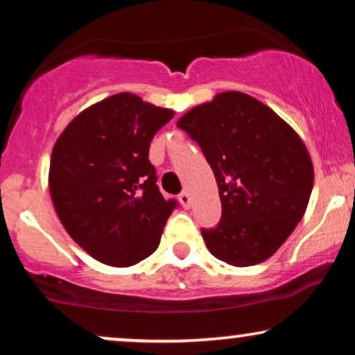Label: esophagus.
<instances>
[{"label": "esophagus", "mask_w": 355, "mask_h": 355, "mask_svg": "<svg viewBox=\"0 0 355 355\" xmlns=\"http://www.w3.org/2000/svg\"><path fill=\"white\" fill-rule=\"evenodd\" d=\"M178 200H180L183 208H190L191 207V198H190L189 191H187V190H183L182 193L178 195Z\"/></svg>", "instance_id": "obj_1"}]
</instances>
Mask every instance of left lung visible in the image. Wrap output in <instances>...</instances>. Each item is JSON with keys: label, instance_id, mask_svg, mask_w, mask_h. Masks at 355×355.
<instances>
[{"label": "left lung", "instance_id": "1", "mask_svg": "<svg viewBox=\"0 0 355 355\" xmlns=\"http://www.w3.org/2000/svg\"><path fill=\"white\" fill-rule=\"evenodd\" d=\"M202 148L218 183L221 218L202 228L215 258L233 266L268 259L304 215L314 170L300 135L243 92L218 94L177 123Z\"/></svg>", "mask_w": 355, "mask_h": 355}]
</instances>
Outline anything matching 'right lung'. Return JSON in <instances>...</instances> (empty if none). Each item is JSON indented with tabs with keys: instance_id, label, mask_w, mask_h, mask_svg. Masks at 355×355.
Here are the masks:
<instances>
[{
	"instance_id": "right-lung-1",
	"label": "right lung",
	"mask_w": 355,
	"mask_h": 355,
	"mask_svg": "<svg viewBox=\"0 0 355 355\" xmlns=\"http://www.w3.org/2000/svg\"><path fill=\"white\" fill-rule=\"evenodd\" d=\"M172 117L122 92L85 109L59 135L51 198L66 232L97 261L127 268L159 248L178 202L160 193L148 148Z\"/></svg>"
}]
</instances>
